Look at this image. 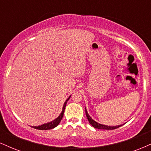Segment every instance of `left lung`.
Instances as JSON below:
<instances>
[{
    "label": "left lung",
    "mask_w": 151,
    "mask_h": 151,
    "mask_svg": "<svg viewBox=\"0 0 151 151\" xmlns=\"http://www.w3.org/2000/svg\"><path fill=\"white\" fill-rule=\"evenodd\" d=\"M85 112H86V118H87L89 124H91L93 127H94L95 129H104V130H113V129H117V128H119V127H121V126H122V125H119V126H110L103 125V124H99V123L96 122V121H95L93 119H91V117L89 115V114H88L86 108H85Z\"/></svg>",
    "instance_id": "left-lung-1"
}]
</instances>
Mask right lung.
<instances>
[{"label":"right lung","instance_id":"1","mask_svg":"<svg viewBox=\"0 0 151 151\" xmlns=\"http://www.w3.org/2000/svg\"><path fill=\"white\" fill-rule=\"evenodd\" d=\"M70 97H71V96H70V97H69L65 101V104H64V105H63V108H62V111L61 114H60V116H59L57 119H55V120L50 121V122L47 123V124H42V125H41V126H32V127L34 128V129H38V130H50V129H54V128L56 127V126H58L59 125V124L60 123V121H61L62 117H63L64 112H65V109L66 107V104H67V102L68 101V100L70 99Z\"/></svg>","mask_w":151,"mask_h":151}]
</instances>
